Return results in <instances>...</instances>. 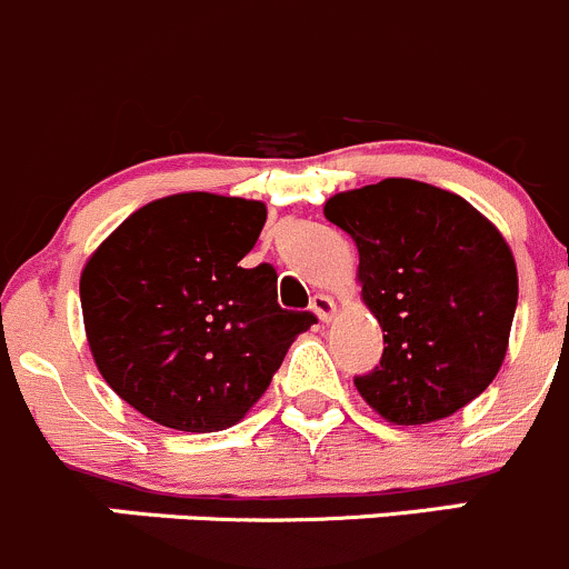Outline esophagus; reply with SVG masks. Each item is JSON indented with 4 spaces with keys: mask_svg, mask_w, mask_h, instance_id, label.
Instances as JSON below:
<instances>
[{
    "mask_svg": "<svg viewBox=\"0 0 569 569\" xmlns=\"http://www.w3.org/2000/svg\"><path fill=\"white\" fill-rule=\"evenodd\" d=\"M309 309H312V312L318 315L320 323H329V320L337 315L335 298L323 296V292H318V296H312V301H309Z\"/></svg>",
    "mask_w": 569,
    "mask_h": 569,
    "instance_id": "1",
    "label": "esophagus"
}]
</instances>
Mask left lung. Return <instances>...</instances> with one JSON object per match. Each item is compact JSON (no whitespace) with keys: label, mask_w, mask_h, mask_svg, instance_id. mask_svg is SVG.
I'll return each mask as SVG.
<instances>
[{"label":"left lung","mask_w":569,"mask_h":569,"mask_svg":"<svg viewBox=\"0 0 569 569\" xmlns=\"http://www.w3.org/2000/svg\"><path fill=\"white\" fill-rule=\"evenodd\" d=\"M359 251L362 301L385 331L381 362L357 376L387 423L423 426L481 396L503 365L517 266L492 221L451 190L381 179L326 201Z\"/></svg>","instance_id":"left-lung-1"}]
</instances>
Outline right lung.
Masks as SVG:
<instances>
[{"mask_svg": "<svg viewBox=\"0 0 569 569\" xmlns=\"http://www.w3.org/2000/svg\"><path fill=\"white\" fill-rule=\"evenodd\" d=\"M266 218L262 201L238 196H166L132 212L82 268L96 368L154 423L193 435L240 423L315 323L279 307L268 262L240 268Z\"/></svg>", "mask_w": 569, "mask_h": 569, "instance_id": "add662e5", "label": "right lung"}]
</instances>
